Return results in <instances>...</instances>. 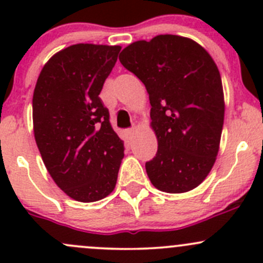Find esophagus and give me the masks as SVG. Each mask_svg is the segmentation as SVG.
<instances>
[{
  "mask_svg": "<svg viewBox=\"0 0 263 263\" xmlns=\"http://www.w3.org/2000/svg\"><path fill=\"white\" fill-rule=\"evenodd\" d=\"M135 134H136V128H128L126 129V135H127V139L128 140H132V137L135 136Z\"/></svg>",
  "mask_w": 263,
  "mask_h": 263,
  "instance_id": "34e87169",
  "label": "esophagus"
}]
</instances>
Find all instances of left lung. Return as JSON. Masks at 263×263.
Segmentation results:
<instances>
[{"instance_id":"8db88e82","label":"left lung","mask_w":263,"mask_h":263,"mask_svg":"<svg viewBox=\"0 0 263 263\" xmlns=\"http://www.w3.org/2000/svg\"><path fill=\"white\" fill-rule=\"evenodd\" d=\"M150 99L158 153L145 164L163 192L193 190L216 160L224 124V92L217 66L202 47L172 34L129 44L119 54Z\"/></svg>"}]
</instances>
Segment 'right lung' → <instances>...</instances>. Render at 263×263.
<instances>
[{
    "mask_svg": "<svg viewBox=\"0 0 263 263\" xmlns=\"http://www.w3.org/2000/svg\"><path fill=\"white\" fill-rule=\"evenodd\" d=\"M119 46L73 44L42 68L33 95L36 146L55 184L71 198L94 202L116 187L123 141L99 98Z\"/></svg>",
    "mask_w": 263,
    "mask_h": 263,
    "instance_id": "add662e5",
    "label": "right lung"
}]
</instances>
